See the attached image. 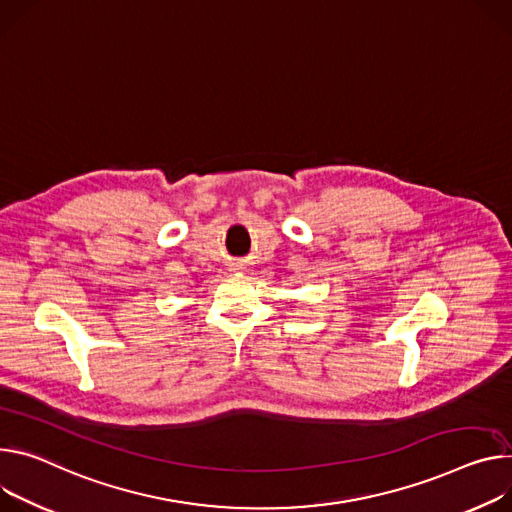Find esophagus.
Wrapping results in <instances>:
<instances>
[{
	"label": "esophagus",
	"mask_w": 512,
	"mask_h": 512,
	"mask_svg": "<svg viewBox=\"0 0 512 512\" xmlns=\"http://www.w3.org/2000/svg\"><path fill=\"white\" fill-rule=\"evenodd\" d=\"M230 269H232V271H235V269H241V267H239V265H232Z\"/></svg>",
	"instance_id": "1"
}]
</instances>
